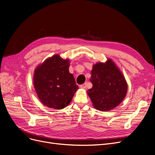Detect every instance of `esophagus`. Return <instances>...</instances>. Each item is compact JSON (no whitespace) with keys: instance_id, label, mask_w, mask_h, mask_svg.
<instances>
[{"instance_id":"esophagus-1","label":"esophagus","mask_w":155,"mask_h":155,"mask_svg":"<svg viewBox=\"0 0 155 155\" xmlns=\"http://www.w3.org/2000/svg\"><path fill=\"white\" fill-rule=\"evenodd\" d=\"M86 84H87V83H85L81 84V86H80V88H83V89H86Z\"/></svg>"}]
</instances>
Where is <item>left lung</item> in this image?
I'll return each mask as SVG.
<instances>
[{
    "label": "left lung",
    "instance_id": "left-lung-1",
    "mask_svg": "<svg viewBox=\"0 0 155 155\" xmlns=\"http://www.w3.org/2000/svg\"><path fill=\"white\" fill-rule=\"evenodd\" d=\"M90 81L93 86L87 91L95 109L108 111L116 107L125 98L128 89L125 78L110 59L93 66Z\"/></svg>",
    "mask_w": 155,
    "mask_h": 155
}]
</instances>
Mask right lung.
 <instances>
[{"mask_svg": "<svg viewBox=\"0 0 155 155\" xmlns=\"http://www.w3.org/2000/svg\"><path fill=\"white\" fill-rule=\"evenodd\" d=\"M70 62L58 54L46 59L36 68L34 85L41 102L45 106L61 109L70 104L79 88L69 71Z\"/></svg>", "mask_w": 155, "mask_h": 155, "instance_id": "obj_1", "label": "right lung"}]
</instances>
